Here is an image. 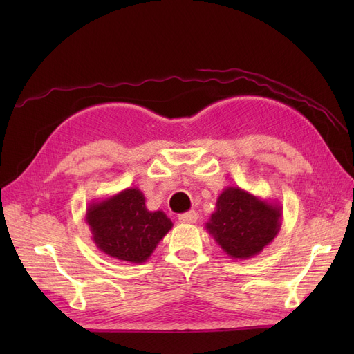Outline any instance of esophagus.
I'll use <instances>...</instances> for the list:
<instances>
[{
	"mask_svg": "<svg viewBox=\"0 0 354 354\" xmlns=\"http://www.w3.org/2000/svg\"><path fill=\"white\" fill-rule=\"evenodd\" d=\"M178 220H180L181 223H196V220H198V212H196V211L185 212V214H181V216L178 217Z\"/></svg>",
	"mask_w": 354,
	"mask_h": 354,
	"instance_id": "obj_1",
	"label": "esophagus"
}]
</instances>
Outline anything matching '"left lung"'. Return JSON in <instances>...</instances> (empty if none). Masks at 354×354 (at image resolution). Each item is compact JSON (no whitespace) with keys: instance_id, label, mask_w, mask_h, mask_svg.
Returning <instances> with one entry per match:
<instances>
[{"instance_id":"obj_1","label":"left lung","mask_w":354,"mask_h":354,"mask_svg":"<svg viewBox=\"0 0 354 354\" xmlns=\"http://www.w3.org/2000/svg\"><path fill=\"white\" fill-rule=\"evenodd\" d=\"M282 226V207L238 186H227L217 198L205 229L230 259L246 260L272 243Z\"/></svg>"}]
</instances>
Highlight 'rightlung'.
Instances as JSON below:
<instances>
[{"instance_id":"obj_1","label":"right lung","mask_w":354,"mask_h":354,"mask_svg":"<svg viewBox=\"0 0 354 354\" xmlns=\"http://www.w3.org/2000/svg\"><path fill=\"white\" fill-rule=\"evenodd\" d=\"M95 246L120 261L140 264L149 260L165 234L173 229L164 211H149L137 187L88 203L85 212Z\"/></svg>"}]
</instances>
